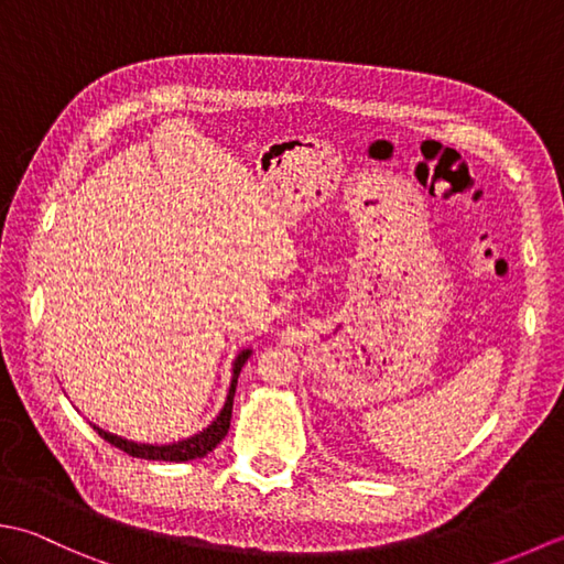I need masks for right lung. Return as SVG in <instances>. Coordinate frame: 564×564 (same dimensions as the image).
I'll list each match as a JSON object with an SVG mask.
<instances>
[{"label":"right lung","instance_id":"add662e5","mask_svg":"<svg viewBox=\"0 0 564 564\" xmlns=\"http://www.w3.org/2000/svg\"><path fill=\"white\" fill-rule=\"evenodd\" d=\"M249 349H245L235 358V366H232V382H230V392H227V400L225 406L220 410L218 419L208 426L203 429L200 434L184 438V441H176V443H166V446H152V443H135V441H128L121 438L116 434H109V431H104L99 426H94L99 431V436L104 441H109L111 446L126 451L128 455H133V458H142V460H170V463H184V460H194V458H203V455H208L218 443L227 436V429H230V419H232V400H235V388H237V378H239V370L247 364L249 358Z\"/></svg>","mask_w":564,"mask_h":564}]
</instances>
